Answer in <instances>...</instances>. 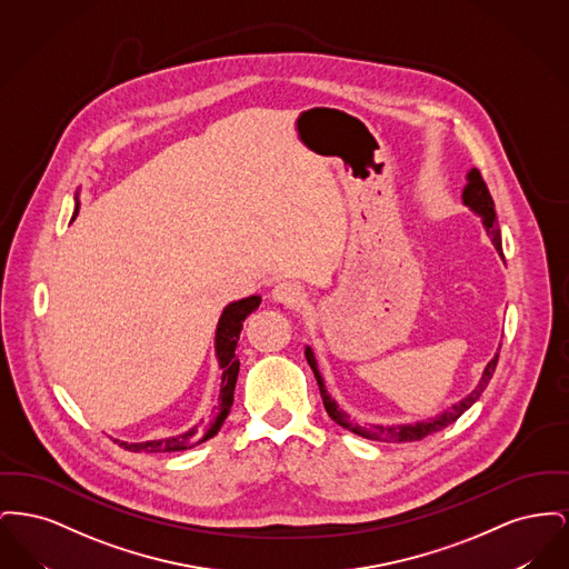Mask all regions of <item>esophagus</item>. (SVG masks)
Here are the masks:
<instances>
[{
    "label": "esophagus",
    "mask_w": 569,
    "mask_h": 569,
    "mask_svg": "<svg viewBox=\"0 0 569 569\" xmlns=\"http://www.w3.org/2000/svg\"><path fill=\"white\" fill-rule=\"evenodd\" d=\"M272 300L286 305V307H298L302 302V292L297 283L292 281H279L271 292Z\"/></svg>",
    "instance_id": "esophagus-1"
}]
</instances>
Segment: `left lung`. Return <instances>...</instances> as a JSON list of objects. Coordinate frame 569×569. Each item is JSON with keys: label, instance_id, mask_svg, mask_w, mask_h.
<instances>
[{"label": "left lung", "instance_id": "8db88e82", "mask_svg": "<svg viewBox=\"0 0 569 569\" xmlns=\"http://www.w3.org/2000/svg\"><path fill=\"white\" fill-rule=\"evenodd\" d=\"M462 204L469 207L473 213L482 217V223L487 228L488 234H490V241L495 244V249L499 251V256H503V249H501V234H499V228H497V216H495V202L490 198V191H488L487 183L480 174L478 168H471L467 172V186L462 190ZM305 358L309 362V367L313 369V376L318 379V386H320V395H322V401H325L326 411L328 416L343 429L352 431V433L360 435L365 439H373V441H386V443H407V441H420L425 439L427 435L437 433L441 429H446L448 425H452L457 418H459L462 411H467L469 407L473 406L480 395L485 392V388L488 386V381L495 373V367H497V360H499V352L495 353V358L490 360L480 378V383L462 399L459 403L443 409L441 413H437L435 418L429 420H420V422H411V425H358L353 422L352 418L339 409L337 401L326 392L325 379L322 373L318 371V360L313 356V350L307 346L305 348Z\"/></svg>", "mask_w": 569, "mask_h": 569}]
</instances>
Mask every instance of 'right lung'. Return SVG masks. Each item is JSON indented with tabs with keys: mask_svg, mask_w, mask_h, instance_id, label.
Returning a JSON list of instances; mask_svg holds the SVG:
<instances>
[{
	"mask_svg": "<svg viewBox=\"0 0 569 569\" xmlns=\"http://www.w3.org/2000/svg\"><path fill=\"white\" fill-rule=\"evenodd\" d=\"M79 200H77V209H74V217L79 216ZM260 297H247L241 300L230 302L223 311L221 318L217 322L216 330V356L221 369V386H219V397H217V411L216 416L209 422L196 425L191 427L190 431L181 435H172V437H158V439H149V441H117L119 446H123L130 452H181V450H190L193 446L211 439L217 431L221 429L223 420L230 413V407L234 401V386H237V378H239V358H237V343H239V335L243 330L244 318L256 311L260 307Z\"/></svg>",
	"mask_w": 569,
	"mask_h": 569,
	"instance_id": "obj_1",
	"label": "right lung"
}]
</instances>
